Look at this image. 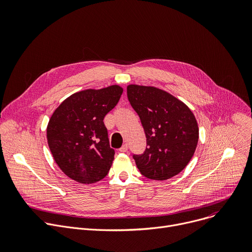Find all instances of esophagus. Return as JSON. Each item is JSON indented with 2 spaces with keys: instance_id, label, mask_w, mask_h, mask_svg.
<instances>
[{
  "instance_id": "esophagus-1",
  "label": "esophagus",
  "mask_w": 252,
  "mask_h": 252,
  "mask_svg": "<svg viewBox=\"0 0 252 252\" xmlns=\"http://www.w3.org/2000/svg\"><path fill=\"white\" fill-rule=\"evenodd\" d=\"M127 149H128V147H127V145L126 144H125V145H123V147L120 149V152H123V153H126V152H127Z\"/></svg>"
}]
</instances>
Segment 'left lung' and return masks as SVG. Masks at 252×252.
<instances>
[{"label": "left lung", "instance_id": "left-lung-1", "mask_svg": "<svg viewBox=\"0 0 252 252\" xmlns=\"http://www.w3.org/2000/svg\"><path fill=\"white\" fill-rule=\"evenodd\" d=\"M126 93L147 138L144 154L133 155L138 169L153 180L177 175L189 163L198 141L192 111L181 100L153 86L131 84Z\"/></svg>", "mask_w": 252, "mask_h": 252}]
</instances>
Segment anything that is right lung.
<instances>
[{
    "label": "right lung",
    "instance_id": "obj_1",
    "mask_svg": "<svg viewBox=\"0 0 252 252\" xmlns=\"http://www.w3.org/2000/svg\"><path fill=\"white\" fill-rule=\"evenodd\" d=\"M123 91L119 85L79 91L64 99L50 116L46 128L48 147L66 176L90 184L107 175L114 150L103 120Z\"/></svg>",
    "mask_w": 252,
    "mask_h": 252
}]
</instances>
